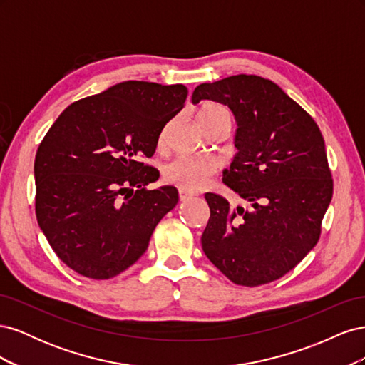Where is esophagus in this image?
Masks as SVG:
<instances>
[{
  "label": "esophagus",
  "mask_w": 365,
  "mask_h": 365,
  "mask_svg": "<svg viewBox=\"0 0 365 365\" xmlns=\"http://www.w3.org/2000/svg\"><path fill=\"white\" fill-rule=\"evenodd\" d=\"M193 196H195V193H192V192H189V190L180 189V200H181V201H187V200H190V197H193Z\"/></svg>",
  "instance_id": "1"
}]
</instances>
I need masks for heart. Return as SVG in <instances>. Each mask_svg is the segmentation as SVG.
Listing matches in <instances>:
<instances>
[{
    "instance_id": "b5f03b06",
    "label": "heart",
    "mask_w": 365,
    "mask_h": 365,
    "mask_svg": "<svg viewBox=\"0 0 365 365\" xmlns=\"http://www.w3.org/2000/svg\"><path fill=\"white\" fill-rule=\"evenodd\" d=\"M222 118L230 123V114L224 106L207 103L196 113L197 123H205L210 120ZM215 163L204 157H180L164 168V178L180 189L195 192L200 190L210 181L215 173Z\"/></svg>"
}]
</instances>
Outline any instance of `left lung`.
Returning <instances> with one entry per match:
<instances>
[{
  "instance_id": "left-lung-1",
  "label": "left lung",
  "mask_w": 365,
  "mask_h": 365,
  "mask_svg": "<svg viewBox=\"0 0 365 365\" xmlns=\"http://www.w3.org/2000/svg\"><path fill=\"white\" fill-rule=\"evenodd\" d=\"M213 101L236 120L222 182L248 202L231 207L205 193L210 219L201 244L208 260L242 286L277 280L318 242L334 181L324 138L304 109L260 76L237 74L195 88L192 103Z\"/></svg>"
}]
</instances>
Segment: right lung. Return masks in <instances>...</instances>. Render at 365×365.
Wrapping results in <instances>:
<instances>
[{"label":"right lung","instance_id":"1","mask_svg":"<svg viewBox=\"0 0 365 365\" xmlns=\"http://www.w3.org/2000/svg\"><path fill=\"white\" fill-rule=\"evenodd\" d=\"M185 98L181 83L120 82L71 103L43 137L35 158L36 219L73 271L113 279L148 250L178 190H148L160 172L141 158L155 153Z\"/></svg>","mask_w":365,"mask_h":365}]
</instances>
